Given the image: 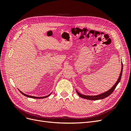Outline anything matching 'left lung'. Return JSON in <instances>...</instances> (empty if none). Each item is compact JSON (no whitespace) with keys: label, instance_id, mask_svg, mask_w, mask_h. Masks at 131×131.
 <instances>
[{"label":"left lung","instance_id":"left-lung-1","mask_svg":"<svg viewBox=\"0 0 131 131\" xmlns=\"http://www.w3.org/2000/svg\"><path fill=\"white\" fill-rule=\"evenodd\" d=\"M122 69H123V65L122 64V69H121V73L120 74V77L118 78V80L117 81V82L115 83V84L112 88V89H110L109 90H108V91H106V92L103 93H102L101 94H99L97 95V96H86V95H84V94H81L80 93H79L78 91H77V93L78 94V95L80 97H81L82 98H85V99H87V100H102V99H104L107 97H108L109 95H110L113 93V91H114V90L115 89L116 87L117 86V85H118V83L121 80V76H122Z\"/></svg>","mask_w":131,"mask_h":131}]
</instances>
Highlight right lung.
<instances>
[{
	"label": "right lung",
	"mask_w": 131,
	"mask_h": 131,
	"mask_svg": "<svg viewBox=\"0 0 131 131\" xmlns=\"http://www.w3.org/2000/svg\"><path fill=\"white\" fill-rule=\"evenodd\" d=\"M20 92L22 94H23L24 95V96H26V97H29V98H35V99H40V98H46V97H47L48 96H49L51 94V93H50V94H49L48 96H44V97H34V96H29V95H27V94H25V93H23V92H22L21 91H20Z\"/></svg>",
	"instance_id": "1"
}]
</instances>
